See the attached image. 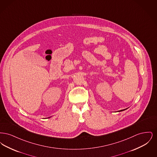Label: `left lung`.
Instances as JSON below:
<instances>
[{
	"label": "left lung",
	"instance_id": "obj_1",
	"mask_svg": "<svg viewBox=\"0 0 157 157\" xmlns=\"http://www.w3.org/2000/svg\"><path fill=\"white\" fill-rule=\"evenodd\" d=\"M124 110H125V109H123V110H121L120 111H124Z\"/></svg>",
	"mask_w": 157,
	"mask_h": 157
}]
</instances>
